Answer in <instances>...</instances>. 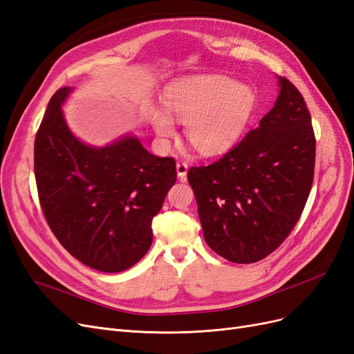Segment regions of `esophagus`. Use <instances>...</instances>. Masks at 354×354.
Segmentation results:
<instances>
[{"label": "esophagus", "mask_w": 354, "mask_h": 354, "mask_svg": "<svg viewBox=\"0 0 354 354\" xmlns=\"http://www.w3.org/2000/svg\"><path fill=\"white\" fill-rule=\"evenodd\" d=\"M176 169H177V176L178 178H185L186 174H187V169H189V165L186 162H183V160H178V162L176 164Z\"/></svg>", "instance_id": "34e87169"}]
</instances>
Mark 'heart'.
<instances>
[{
  "label": "heart",
  "mask_w": 354,
  "mask_h": 354,
  "mask_svg": "<svg viewBox=\"0 0 354 354\" xmlns=\"http://www.w3.org/2000/svg\"><path fill=\"white\" fill-rule=\"evenodd\" d=\"M165 111L149 109L153 131L162 138L176 134L173 120L186 124V138L201 155L221 153L239 137L254 106V93L234 80L217 75H194L168 84Z\"/></svg>",
  "instance_id": "obj_1"
}]
</instances>
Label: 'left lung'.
Wrapping results in <instances>:
<instances>
[{"instance_id":"obj_1","label":"left lung","mask_w":354,"mask_h":354,"mask_svg":"<svg viewBox=\"0 0 354 354\" xmlns=\"http://www.w3.org/2000/svg\"><path fill=\"white\" fill-rule=\"evenodd\" d=\"M279 95L259 124L216 162L192 167L203 238L232 263L250 264L279 246L304 209L316 140L303 95L277 78Z\"/></svg>"}]
</instances>
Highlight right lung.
Returning a JSON list of instances; mask_svg holds the SVG:
<instances>
[{"instance_id":"1","label":"right lung","mask_w":354,"mask_h":354,"mask_svg":"<svg viewBox=\"0 0 354 354\" xmlns=\"http://www.w3.org/2000/svg\"><path fill=\"white\" fill-rule=\"evenodd\" d=\"M72 91L53 94L35 137L41 208L75 259L99 272H124L151 248L152 218L176 183V162L149 153L133 134L106 146L81 142L62 111Z\"/></svg>"}]
</instances>
